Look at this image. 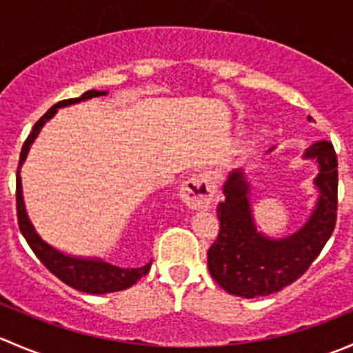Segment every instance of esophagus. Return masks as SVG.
Returning a JSON list of instances; mask_svg holds the SVG:
<instances>
[{"instance_id":"1","label":"esophagus","mask_w":353,"mask_h":353,"mask_svg":"<svg viewBox=\"0 0 353 353\" xmlns=\"http://www.w3.org/2000/svg\"><path fill=\"white\" fill-rule=\"evenodd\" d=\"M215 181L208 172L198 174L181 186L179 198L193 210H205L212 205L215 196Z\"/></svg>"}]
</instances>
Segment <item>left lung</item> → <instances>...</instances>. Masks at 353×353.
I'll return each instance as SVG.
<instances>
[{
    "label": "left lung",
    "instance_id": "8db88e82",
    "mask_svg": "<svg viewBox=\"0 0 353 353\" xmlns=\"http://www.w3.org/2000/svg\"><path fill=\"white\" fill-rule=\"evenodd\" d=\"M302 159L318 163L314 177L318 199L304 225L280 239L258 230L252 215L251 184L244 170L236 169L227 177L225 201L216 210L219 239L208 249V270L229 294L252 299L282 290L307 272L328 243L336 223V154L333 145L323 140L305 148Z\"/></svg>",
    "mask_w": 353,
    "mask_h": 353
}]
</instances>
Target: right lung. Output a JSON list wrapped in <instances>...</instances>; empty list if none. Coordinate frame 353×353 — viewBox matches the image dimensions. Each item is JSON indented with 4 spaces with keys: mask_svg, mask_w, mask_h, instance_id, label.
<instances>
[{
    "mask_svg": "<svg viewBox=\"0 0 353 353\" xmlns=\"http://www.w3.org/2000/svg\"><path fill=\"white\" fill-rule=\"evenodd\" d=\"M105 94H108V92L104 90H88L85 92L81 97L68 99V101H61L58 102V104L52 105V108L34 124V128H32V133L28 134V138L25 140L22 147L19 169H17V213H19V225L25 241L30 245L34 254L41 259L42 265H44L49 272L54 273L61 282L77 288V290L85 292V294L97 295L110 294V292H119L134 285L141 276H145L150 272L152 261H148L145 266H140V268H121V266L110 265L108 261H102L101 258H85V256L66 254V252L56 249L54 245L46 243V241L39 236L37 230H35L34 223L30 222V216H28L27 213V208H25L20 170H22V165L25 159H27L32 143H34L35 138L39 137V133H41V130L44 128V124L56 116L58 109L78 104V102L90 101V99L101 97V95Z\"/></svg>",
    "mask_w": 353,
    "mask_h": 353,
    "instance_id": "1",
    "label": "right lung"
}]
</instances>
